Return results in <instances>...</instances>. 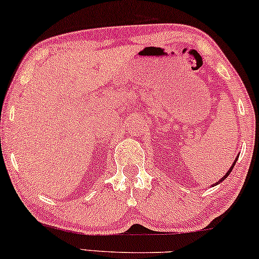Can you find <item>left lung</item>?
<instances>
[{"mask_svg": "<svg viewBox=\"0 0 259 259\" xmlns=\"http://www.w3.org/2000/svg\"><path fill=\"white\" fill-rule=\"evenodd\" d=\"M236 162H237V159H236V160H234V163L232 164V166H231V167H230V170H228V171H227V172H226V175H225V176L223 177V179H221V180H220V182H221V181H224L225 179H226V177L228 176V175H230V174H231V171H232V169H233V166H234V165H236Z\"/></svg>", "mask_w": 259, "mask_h": 259, "instance_id": "8db88e82", "label": "left lung"}]
</instances>
